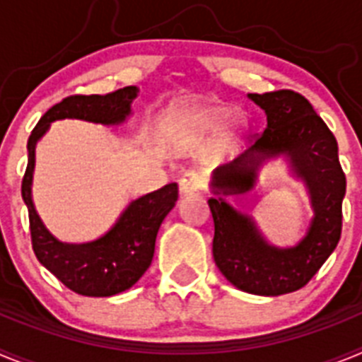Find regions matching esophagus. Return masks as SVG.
<instances>
[{
    "label": "esophagus",
    "mask_w": 362,
    "mask_h": 362,
    "mask_svg": "<svg viewBox=\"0 0 362 362\" xmlns=\"http://www.w3.org/2000/svg\"><path fill=\"white\" fill-rule=\"evenodd\" d=\"M204 185V175L196 170H187L179 179V192L181 194H192L199 192Z\"/></svg>",
    "instance_id": "1"
}]
</instances>
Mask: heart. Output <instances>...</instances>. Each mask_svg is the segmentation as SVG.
Wrapping results in <instances>:
<instances>
[{
  "label": "heart",
  "instance_id": "obj_1",
  "mask_svg": "<svg viewBox=\"0 0 362 362\" xmlns=\"http://www.w3.org/2000/svg\"><path fill=\"white\" fill-rule=\"evenodd\" d=\"M228 110L225 107H217V105H206V107L194 108L185 116V121L196 134H212L214 130L219 129V124L226 117Z\"/></svg>",
  "mask_w": 362,
  "mask_h": 362
}]
</instances>
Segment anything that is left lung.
Instances as JSON below:
<instances>
[{
    "instance_id": "8db88e82",
    "label": "left lung",
    "mask_w": 362,
    "mask_h": 362,
    "mask_svg": "<svg viewBox=\"0 0 362 362\" xmlns=\"http://www.w3.org/2000/svg\"><path fill=\"white\" fill-rule=\"evenodd\" d=\"M267 112V129L232 163L214 172L216 194H239L254 187L261 161L286 153L293 170L306 181L315 217L306 238L293 248H274L259 235L250 217L221 197H210L214 217V261L239 290L257 296H283L303 288L335 250L343 230L346 175L339 163L337 141L308 99L299 92L250 94Z\"/></svg>"
}]
</instances>
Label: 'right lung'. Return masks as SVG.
Listing matches in <instances>:
<instances>
[{
    "label": "right lung",
    "mask_w": 362,
    "mask_h": 362,
    "mask_svg": "<svg viewBox=\"0 0 362 362\" xmlns=\"http://www.w3.org/2000/svg\"><path fill=\"white\" fill-rule=\"evenodd\" d=\"M136 95V86H124L105 95H69L45 112L28 137V163L21 181V196L28 209L32 250L47 270L79 296H116L139 281L152 263L159 226L177 201V183H168L132 201L103 238L85 245H66L50 235L32 204L34 150L37 139L56 119L76 117L103 124L121 123L130 114V101Z\"/></svg>",
    "instance_id": "right-lung-1"
}]
</instances>
